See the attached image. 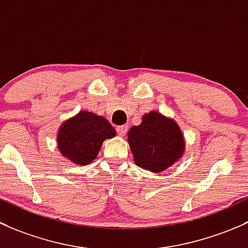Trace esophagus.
Returning <instances> with one entry per match:
<instances>
[{
	"label": "esophagus",
	"mask_w": 248,
	"mask_h": 248,
	"mask_svg": "<svg viewBox=\"0 0 248 248\" xmlns=\"http://www.w3.org/2000/svg\"><path fill=\"white\" fill-rule=\"evenodd\" d=\"M127 131V125H121V126H117V134L119 135V136H125V134H126Z\"/></svg>",
	"instance_id": "1"
}]
</instances>
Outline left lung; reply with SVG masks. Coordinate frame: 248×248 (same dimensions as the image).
<instances>
[{
  "label": "left lung",
  "mask_w": 248,
  "mask_h": 248,
  "mask_svg": "<svg viewBox=\"0 0 248 248\" xmlns=\"http://www.w3.org/2000/svg\"><path fill=\"white\" fill-rule=\"evenodd\" d=\"M135 165L153 173L163 172L185 154L186 143L177 122L159 111L143 114L141 124L127 131Z\"/></svg>",
  "instance_id": "1"
}]
</instances>
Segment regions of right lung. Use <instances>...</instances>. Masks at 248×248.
I'll use <instances>...</instances> for the list:
<instances>
[{
  "label": "right lung",
  "instance_id": "obj_1",
  "mask_svg": "<svg viewBox=\"0 0 248 248\" xmlns=\"http://www.w3.org/2000/svg\"><path fill=\"white\" fill-rule=\"evenodd\" d=\"M116 135L106 118L93 112L80 111L58 127L56 142L62 156L75 165L86 166L95 160L104 141Z\"/></svg>",
  "mask_w": 248,
  "mask_h": 248
}]
</instances>
